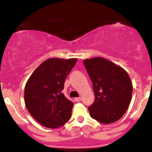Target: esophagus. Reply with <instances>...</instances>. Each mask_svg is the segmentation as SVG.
<instances>
[{
	"mask_svg": "<svg viewBox=\"0 0 152 152\" xmlns=\"http://www.w3.org/2000/svg\"><path fill=\"white\" fill-rule=\"evenodd\" d=\"M74 101L76 102H79L81 101V98L80 97H78V98H75Z\"/></svg>",
	"mask_w": 152,
	"mask_h": 152,
	"instance_id": "esophagus-1",
	"label": "esophagus"
}]
</instances>
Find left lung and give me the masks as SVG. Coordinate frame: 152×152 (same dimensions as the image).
<instances>
[{
  "label": "left lung",
  "mask_w": 152,
  "mask_h": 152,
  "mask_svg": "<svg viewBox=\"0 0 152 152\" xmlns=\"http://www.w3.org/2000/svg\"><path fill=\"white\" fill-rule=\"evenodd\" d=\"M93 83L95 102L88 107L92 118L102 124L117 121L126 112L132 84L124 69L102 57L84 60Z\"/></svg>",
  "instance_id": "1"
}]
</instances>
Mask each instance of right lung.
Masks as SVG:
<instances>
[{
    "mask_svg": "<svg viewBox=\"0 0 152 152\" xmlns=\"http://www.w3.org/2000/svg\"><path fill=\"white\" fill-rule=\"evenodd\" d=\"M76 59L50 58L42 62L29 77L24 100L31 115L43 126H62L71 117L73 103L62 90Z\"/></svg>",
    "mask_w": 152,
    "mask_h": 152,
    "instance_id": "add662e5",
    "label": "right lung"
}]
</instances>
